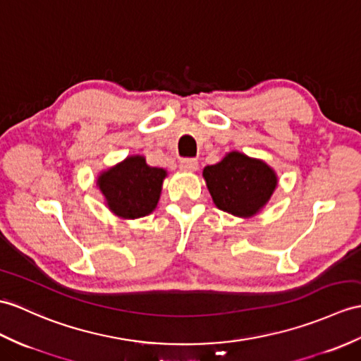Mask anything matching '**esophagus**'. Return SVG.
<instances>
[{
    "label": "esophagus",
    "instance_id": "34e87169",
    "mask_svg": "<svg viewBox=\"0 0 361 361\" xmlns=\"http://www.w3.org/2000/svg\"><path fill=\"white\" fill-rule=\"evenodd\" d=\"M180 169L183 172H195L198 169V161L194 158H184L180 163Z\"/></svg>",
    "mask_w": 361,
    "mask_h": 361
}]
</instances>
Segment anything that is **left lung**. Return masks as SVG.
Returning <instances> with one entry per match:
<instances>
[{
	"label": "left lung",
	"mask_w": 361,
	"mask_h": 361,
	"mask_svg": "<svg viewBox=\"0 0 361 361\" xmlns=\"http://www.w3.org/2000/svg\"><path fill=\"white\" fill-rule=\"evenodd\" d=\"M203 178L220 211L240 219H250L269 203L279 177L266 161L238 150L203 169Z\"/></svg>",
	"instance_id": "left-lung-1"
}]
</instances>
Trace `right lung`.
<instances>
[{
    "mask_svg": "<svg viewBox=\"0 0 361 361\" xmlns=\"http://www.w3.org/2000/svg\"><path fill=\"white\" fill-rule=\"evenodd\" d=\"M166 177L164 169L149 166L142 155H129L99 172L97 186L109 211L120 219L135 220L155 211Z\"/></svg>",
    "mask_w": 361,
    "mask_h": 361,
    "instance_id": "add662e5",
    "label": "right lung"
}]
</instances>
